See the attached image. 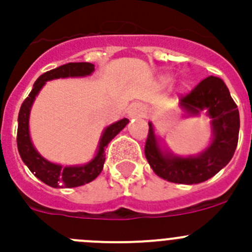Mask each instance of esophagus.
Segmentation results:
<instances>
[{
  "label": "esophagus",
  "instance_id": "34e87169",
  "mask_svg": "<svg viewBox=\"0 0 252 252\" xmlns=\"http://www.w3.org/2000/svg\"><path fill=\"white\" fill-rule=\"evenodd\" d=\"M127 113L131 119H136V117H144L146 115V110L141 104H133L128 108Z\"/></svg>",
  "mask_w": 252,
  "mask_h": 252
}]
</instances>
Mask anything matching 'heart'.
<instances>
[{
    "mask_svg": "<svg viewBox=\"0 0 252 252\" xmlns=\"http://www.w3.org/2000/svg\"><path fill=\"white\" fill-rule=\"evenodd\" d=\"M170 81H171V79H170V78H169V77L165 78V82H170Z\"/></svg>",
    "mask_w": 252,
    "mask_h": 252,
    "instance_id": "obj_1",
    "label": "heart"
}]
</instances>
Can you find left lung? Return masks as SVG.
<instances>
[{"mask_svg":"<svg viewBox=\"0 0 252 252\" xmlns=\"http://www.w3.org/2000/svg\"><path fill=\"white\" fill-rule=\"evenodd\" d=\"M180 107L190 116L207 110L212 119V142L195 157H178L162 151L149 124L145 157L151 169L162 179L178 184H198L206 182L226 166L235 154L239 141L240 113L230 91L218 77H207L194 90L180 97Z\"/></svg>","mask_w":252,"mask_h":252,"instance_id":"8db88e82","label":"left lung"}]
</instances>
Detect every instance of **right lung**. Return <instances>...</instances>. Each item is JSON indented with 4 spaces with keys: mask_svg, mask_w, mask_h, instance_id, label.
Returning a JSON list of instances; mask_svg holds the SVG:
<instances>
[{
    "mask_svg": "<svg viewBox=\"0 0 252 252\" xmlns=\"http://www.w3.org/2000/svg\"><path fill=\"white\" fill-rule=\"evenodd\" d=\"M93 70H94V65L92 63H68L55 69H51L37 78L30 94L25 101L22 102L21 108H20L19 119H17L19 121L17 149H19L20 157L35 177L54 188H62V187L74 188V187L84 186V184L94 180L103 169L104 160H106L104 150H106L107 145L128 124L127 119H122L110 125L102 133L98 151L95 154V157L84 165L62 166L59 164H54V162L44 159L34 148L30 139V132H29V117H30V110L35 101V97L43 88L44 84L48 81L58 79V78L86 77V75L92 74Z\"/></svg>",
    "mask_w": 252,
    "mask_h": 252,
    "instance_id": "obj_1",
    "label": "right lung"
}]
</instances>
